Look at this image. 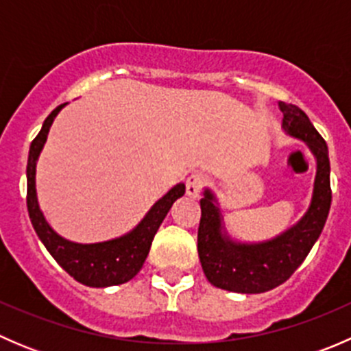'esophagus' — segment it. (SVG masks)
I'll return each mask as SVG.
<instances>
[{
	"label": "esophagus",
	"instance_id": "34e87169",
	"mask_svg": "<svg viewBox=\"0 0 351 351\" xmlns=\"http://www.w3.org/2000/svg\"><path fill=\"white\" fill-rule=\"evenodd\" d=\"M207 185V178L200 173H193L186 178V193L190 197H198V193L202 192V189Z\"/></svg>",
	"mask_w": 351,
	"mask_h": 351
}]
</instances>
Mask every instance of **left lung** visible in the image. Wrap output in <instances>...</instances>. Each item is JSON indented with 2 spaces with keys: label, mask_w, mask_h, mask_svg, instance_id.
Listing matches in <instances>:
<instances>
[{
  "label": "left lung",
  "mask_w": 351,
  "mask_h": 351,
  "mask_svg": "<svg viewBox=\"0 0 351 351\" xmlns=\"http://www.w3.org/2000/svg\"><path fill=\"white\" fill-rule=\"evenodd\" d=\"M287 132L309 144L317 159V173L311 207L302 221L263 244H234L221 234V215L210 192L200 200L197 247L202 268L212 285L241 293L275 289L300 267L319 238L331 207L328 146L309 117L297 105L280 104Z\"/></svg>",
  "instance_id": "1"
}]
</instances>
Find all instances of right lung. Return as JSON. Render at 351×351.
<instances>
[{"label": "right lung", "mask_w": 351, "mask_h": 351, "mask_svg": "<svg viewBox=\"0 0 351 351\" xmlns=\"http://www.w3.org/2000/svg\"><path fill=\"white\" fill-rule=\"evenodd\" d=\"M64 105L66 104H62L52 110L51 115L44 120L40 132L30 144L27 165V208L32 226L49 253L52 254V258L74 280L88 287L125 284L130 278L136 277L143 268L154 234L158 232L161 222L165 221L173 202L185 193V185L180 183L175 189L169 190L161 200L156 202L144 221L123 238L98 244H76L66 241L64 238L58 236L49 228L40 208H38L37 195H35V162L44 147L54 117L61 112Z\"/></svg>", "instance_id": "right-lung-1"}]
</instances>
